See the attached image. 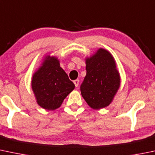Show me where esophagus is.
I'll list each match as a JSON object with an SVG mask.
<instances>
[{"mask_svg": "<svg viewBox=\"0 0 155 155\" xmlns=\"http://www.w3.org/2000/svg\"><path fill=\"white\" fill-rule=\"evenodd\" d=\"M73 83H74L75 86L76 87H78L79 86V80H78V79H76V80L73 81Z\"/></svg>", "mask_w": 155, "mask_h": 155, "instance_id": "1", "label": "esophagus"}]
</instances>
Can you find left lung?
Wrapping results in <instances>:
<instances>
[{
	"label": "left lung",
	"instance_id": "obj_1",
	"mask_svg": "<svg viewBox=\"0 0 155 155\" xmlns=\"http://www.w3.org/2000/svg\"><path fill=\"white\" fill-rule=\"evenodd\" d=\"M86 76L80 86L81 94L94 109L103 108L111 102L120 84V77L111 54L99 49L86 59Z\"/></svg>",
	"mask_w": 155,
	"mask_h": 155
}]
</instances>
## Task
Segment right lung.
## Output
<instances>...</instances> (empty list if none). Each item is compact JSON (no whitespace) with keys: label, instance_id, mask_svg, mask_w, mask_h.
I'll list each match as a JSON object with an SVG mask.
<instances>
[{"label":"right lung","instance_id":"right-lung-1","mask_svg":"<svg viewBox=\"0 0 155 155\" xmlns=\"http://www.w3.org/2000/svg\"><path fill=\"white\" fill-rule=\"evenodd\" d=\"M48 57L34 73L32 88L38 105L53 110L61 106L65 97L74 89L75 84L60 67L58 60L55 57Z\"/></svg>","mask_w":155,"mask_h":155}]
</instances>
